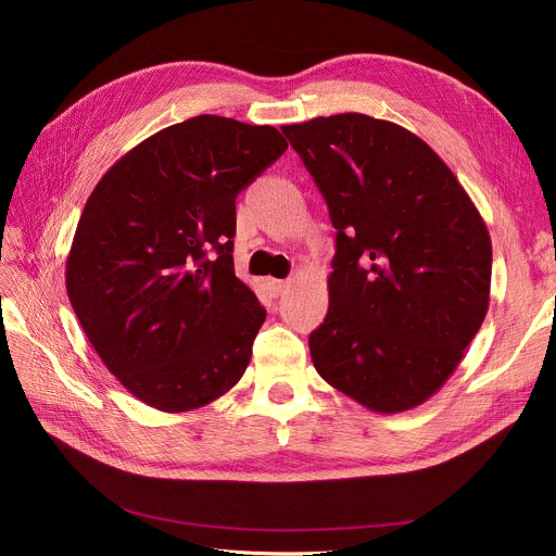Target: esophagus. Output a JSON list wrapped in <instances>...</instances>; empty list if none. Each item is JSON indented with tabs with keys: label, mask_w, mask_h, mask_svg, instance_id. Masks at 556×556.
Wrapping results in <instances>:
<instances>
[{
	"label": "esophagus",
	"mask_w": 556,
	"mask_h": 556,
	"mask_svg": "<svg viewBox=\"0 0 556 556\" xmlns=\"http://www.w3.org/2000/svg\"><path fill=\"white\" fill-rule=\"evenodd\" d=\"M268 285V292H271L274 296H278V294H282L285 290H288V280H278V278H271V280H268L266 282Z\"/></svg>",
	"instance_id": "obj_1"
}]
</instances>
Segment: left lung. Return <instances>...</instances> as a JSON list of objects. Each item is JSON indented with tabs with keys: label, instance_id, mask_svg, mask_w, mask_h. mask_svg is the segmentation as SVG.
I'll list each match as a JSON object with an SVG mask.
<instances>
[{
	"label": "left lung",
	"instance_id": "left-lung-1",
	"mask_svg": "<svg viewBox=\"0 0 556 556\" xmlns=\"http://www.w3.org/2000/svg\"><path fill=\"white\" fill-rule=\"evenodd\" d=\"M282 134L336 229L329 311L308 336L317 374L368 410L415 408L459 366L486 315L490 231L408 129L339 113Z\"/></svg>",
	"mask_w": 556,
	"mask_h": 556
}]
</instances>
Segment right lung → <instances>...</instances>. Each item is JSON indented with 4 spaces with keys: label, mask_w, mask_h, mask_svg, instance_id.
<instances>
[{
    "label": "right lung",
    "mask_w": 556,
    "mask_h": 556,
    "mask_svg": "<svg viewBox=\"0 0 556 556\" xmlns=\"http://www.w3.org/2000/svg\"><path fill=\"white\" fill-rule=\"evenodd\" d=\"M285 150L276 127L197 115L131 148L86 201L66 294L148 406H206L245 374L266 311L233 274L237 197Z\"/></svg>",
    "instance_id": "1"
}]
</instances>
